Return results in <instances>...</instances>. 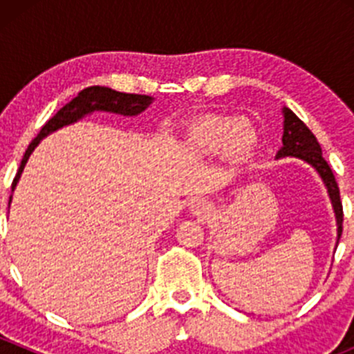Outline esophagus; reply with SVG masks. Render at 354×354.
I'll return each instance as SVG.
<instances>
[{"instance_id": "obj_1", "label": "esophagus", "mask_w": 354, "mask_h": 354, "mask_svg": "<svg viewBox=\"0 0 354 354\" xmlns=\"http://www.w3.org/2000/svg\"><path fill=\"white\" fill-rule=\"evenodd\" d=\"M190 210L194 216L200 217V219H209V217L212 216V207H210V203L205 202V200H197V202L192 203Z\"/></svg>"}]
</instances>
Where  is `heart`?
I'll return each instance as SVG.
<instances>
[{"instance_id": "b5f03b06", "label": "heart", "mask_w": 354, "mask_h": 354, "mask_svg": "<svg viewBox=\"0 0 354 354\" xmlns=\"http://www.w3.org/2000/svg\"><path fill=\"white\" fill-rule=\"evenodd\" d=\"M260 135L255 123L233 114L205 113L187 124L183 144L202 157L221 154L231 162H246L259 147Z\"/></svg>"}]
</instances>
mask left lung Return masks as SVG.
Here are the masks:
<instances>
[{"mask_svg": "<svg viewBox=\"0 0 354 354\" xmlns=\"http://www.w3.org/2000/svg\"><path fill=\"white\" fill-rule=\"evenodd\" d=\"M284 113V133H283V147L277 152L279 157H296V159L305 160L306 164L313 167L320 174L322 181L326 183L327 192L334 207L335 219H337V243L342 234V203L341 195H339L337 181H335L334 173L327 160L322 157V149L317 142L315 135L310 131V128L296 116L289 108L283 109Z\"/></svg>", "mask_w": 354, "mask_h": 354, "instance_id": "1", "label": "left lung"}]
</instances>
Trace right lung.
Here are the masks:
<instances>
[{"instance_id": "right-lung-1", "label": "right lung", "mask_w": 354, "mask_h": 354, "mask_svg": "<svg viewBox=\"0 0 354 354\" xmlns=\"http://www.w3.org/2000/svg\"><path fill=\"white\" fill-rule=\"evenodd\" d=\"M152 102V97L149 95H140V94H124V92H116L109 87H87L82 92H78V95L75 99H71L68 104L63 106L44 127L41 128L37 137L30 142L28 149L25 151L22 164H20L19 171H17V176L12 183V190L17 187V181H19L20 174H22L25 162H27L28 156L32 154L35 147H37L39 142L44 137H48L49 133L56 131L58 128L66 127V124L75 123L80 118H84L85 114H91L94 111H108V113H116L123 114V116H137L142 111L149 108V104ZM12 200V197H10Z\"/></svg>"}]
</instances>
